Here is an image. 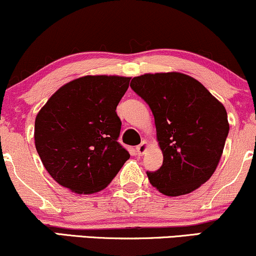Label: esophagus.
Wrapping results in <instances>:
<instances>
[{
    "label": "esophagus",
    "instance_id": "obj_1",
    "mask_svg": "<svg viewBox=\"0 0 256 256\" xmlns=\"http://www.w3.org/2000/svg\"><path fill=\"white\" fill-rule=\"evenodd\" d=\"M146 148H148V143L145 140H143L140 144L138 145L137 148H136V151H137V154H139V156H142V154H145Z\"/></svg>",
    "mask_w": 256,
    "mask_h": 256
}]
</instances>
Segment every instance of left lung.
I'll use <instances>...</instances> for the list:
<instances>
[{
    "mask_svg": "<svg viewBox=\"0 0 256 256\" xmlns=\"http://www.w3.org/2000/svg\"><path fill=\"white\" fill-rule=\"evenodd\" d=\"M131 88L151 108L163 164L148 171L166 196L186 195L206 183L222 156L229 124L224 106L200 82L182 73L136 76Z\"/></svg>",
    "mask_w": 256,
    "mask_h": 256,
    "instance_id": "obj_1",
    "label": "left lung"
}]
</instances>
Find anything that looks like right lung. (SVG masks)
Segmentation results:
<instances>
[{
  "label": "right lung",
  "instance_id": "add662e5",
  "mask_svg": "<svg viewBox=\"0 0 256 256\" xmlns=\"http://www.w3.org/2000/svg\"><path fill=\"white\" fill-rule=\"evenodd\" d=\"M131 78L86 76L64 85L35 119V148L48 174L78 194L102 190L130 154L116 108Z\"/></svg>",
  "mask_w": 256,
  "mask_h": 256
}]
</instances>
